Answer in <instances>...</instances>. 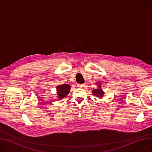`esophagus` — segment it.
Instances as JSON below:
<instances>
[{"mask_svg":"<svg viewBox=\"0 0 152 152\" xmlns=\"http://www.w3.org/2000/svg\"><path fill=\"white\" fill-rule=\"evenodd\" d=\"M86 86V85L84 84H78L77 87L79 88H84Z\"/></svg>","mask_w":152,"mask_h":152,"instance_id":"34e87169","label":"esophagus"}]
</instances>
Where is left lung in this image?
Listing matches in <instances>:
<instances>
[{
	"label": "left lung",
	"mask_w": 152,
	"mask_h": 152,
	"mask_svg": "<svg viewBox=\"0 0 152 152\" xmlns=\"http://www.w3.org/2000/svg\"><path fill=\"white\" fill-rule=\"evenodd\" d=\"M96 84L98 86V88L96 89H94L92 90V94L96 96L97 97L102 98L104 95V92H103V90L102 89V85H101V83H97Z\"/></svg>",
	"instance_id": "1"
}]
</instances>
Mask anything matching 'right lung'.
Wrapping results in <instances>:
<instances>
[{
	"instance_id": "obj_1",
	"label": "right lung",
	"mask_w": 152,
	"mask_h": 152,
	"mask_svg": "<svg viewBox=\"0 0 152 152\" xmlns=\"http://www.w3.org/2000/svg\"><path fill=\"white\" fill-rule=\"evenodd\" d=\"M57 94L58 99H62L65 97L69 92L71 86L68 84H63L57 86Z\"/></svg>"
}]
</instances>
